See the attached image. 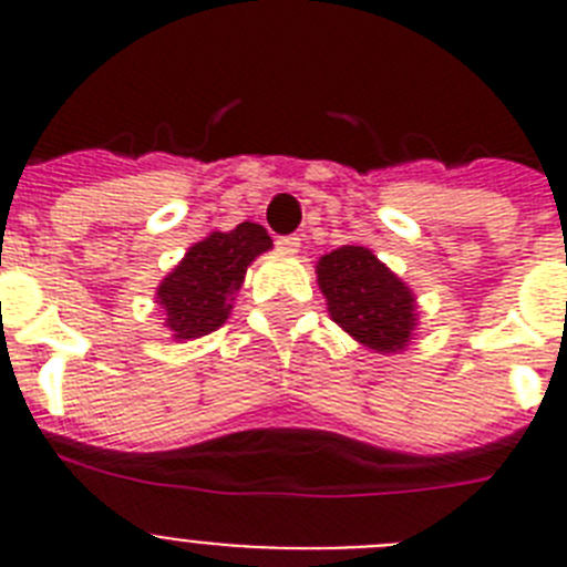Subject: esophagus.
I'll return each instance as SVG.
<instances>
[{"label":"esophagus","mask_w":567,"mask_h":567,"mask_svg":"<svg viewBox=\"0 0 567 567\" xmlns=\"http://www.w3.org/2000/svg\"><path fill=\"white\" fill-rule=\"evenodd\" d=\"M278 249L287 255H295L300 249V238L298 235H287V238H278Z\"/></svg>","instance_id":"1"}]
</instances>
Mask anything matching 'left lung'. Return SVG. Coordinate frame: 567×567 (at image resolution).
Returning <instances> with one entry per match:
<instances>
[{"instance_id": "left-lung-1", "label": "left lung", "mask_w": 567, "mask_h": 567, "mask_svg": "<svg viewBox=\"0 0 567 567\" xmlns=\"http://www.w3.org/2000/svg\"><path fill=\"white\" fill-rule=\"evenodd\" d=\"M329 318L369 352L400 354L420 323L417 295L369 247L332 249L315 267Z\"/></svg>"}]
</instances>
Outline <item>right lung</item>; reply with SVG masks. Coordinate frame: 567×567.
Listing matches in <instances>:
<instances>
[{
	"instance_id": "obj_1",
	"label": "right lung",
	"mask_w": 567,
	"mask_h": 567,
	"mask_svg": "<svg viewBox=\"0 0 567 567\" xmlns=\"http://www.w3.org/2000/svg\"><path fill=\"white\" fill-rule=\"evenodd\" d=\"M272 249L260 224L244 221L229 233H209L184 252L155 289L164 329L173 340L204 338L227 323L249 264Z\"/></svg>"
}]
</instances>
